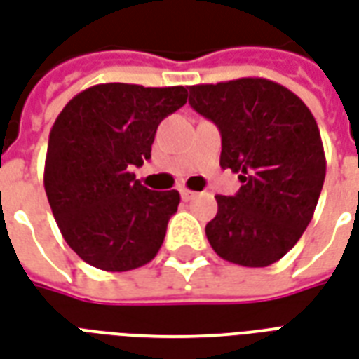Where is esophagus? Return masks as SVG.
Returning <instances> with one entry per match:
<instances>
[{
  "mask_svg": "<svg viewBox=\"0 0 359 359\" xmlns=\"http://www.w3.org/2000/svg\"><path fill=\"white\" fill-rule=\"evenodd\" d=\"M198 196V192H194V190H188V188H180V198L184 201H190L194 200Z\"/></svg>",
  "mask_w": 359,
  "mask_h": 359,
  "instance_id": "obj_1",
  "label": "esophagus"
}]
</instances>
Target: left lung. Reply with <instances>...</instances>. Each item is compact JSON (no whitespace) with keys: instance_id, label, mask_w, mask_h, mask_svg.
I'll list each match as a JSON object with an SVG mask.
<instances>
[{"instance_id":"1","label":"left lung","mask_w":359,"mask_h":359,"mask_svg":"<svg viewBox=\"0 0 359 359\" xmlns=\"http://www.w3.org/2000/svg\"><path fill=\"white\" fill-rule=\"evenodd\" d=\"M188 102L219 127L220 167L238 172L236 196H215L207 240L220 259L249 268L280 261L312 220L325 180L320 129L287 87L264 78L192 85Z\"/></svg>"}]
</instances>
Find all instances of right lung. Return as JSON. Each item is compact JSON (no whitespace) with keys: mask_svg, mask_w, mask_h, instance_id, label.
<instances>
[{"mask_svg":"<svg viewBox=\"0 0 359 359\" xmlns=\"http://www.w3.org/2000/svg\"><path fill=\"white\" fill-rule=\"evenodd\" d=\"M187 98L182 85L100 83L58 114L45 158V194L66 243L87 264L127 272L158 255L180 196L148 190L131 171L150 159L161 119Z\"/></svg>","mask_w":359,"mask_h":359,"instance_id":"add662e5","label":"right lung"}]
</instances>
